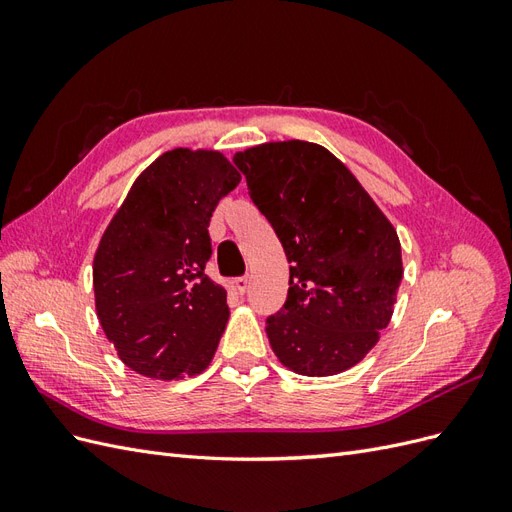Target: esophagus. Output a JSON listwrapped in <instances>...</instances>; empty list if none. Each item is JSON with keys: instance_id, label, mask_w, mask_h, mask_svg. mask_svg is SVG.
<instances>
[{"instance_id": "obj_1", "label": "esophagus", "mask_w": 512, "mask_h": 512, "mask_svg": "<svg viewBox=\"0 0 512 512\" xmlns=\"http://www.w3.org/2000/svg\"><path fill=\"white\" fill-rule=\"evenodd\" d=\"M232 290H235L237 294H243L247 290V277L245 275L243 277H235V280H232Z\"/></svg>"}]
</instances>
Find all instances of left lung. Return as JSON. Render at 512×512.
<instances>
[{"label":"left lung","instance_id":"1","mask_svg":"<svg viewBox=\"0 0 512 512\" xmlns=\"http://www.w3.org/2000/svg\"><path fill=\"white\" fill-rule=\"evenodd\" d=\"M232 160L290 262L286 303L267 320L277 361L309 378L359 365L389 327L404 277L395 226L327 147L292 138Z\"/></svg>","mask_w":512,"mask_h":512}]
</instances>
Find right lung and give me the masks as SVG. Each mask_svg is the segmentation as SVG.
<instances>
[{"label":"right lung","instance_id":"right-lung-1","mask_svg":"<svg viewBox=\"0 0 512 512\" xmlns=\"http://www.w3.org/2000/svg\"><path fill=\"white\" fill-rule=\"evenodd\" d=\"M241 173L215 149H170L136 177L94 256L100 327L136 374L183 380L209 367L228 322L209 280V222Z\"/></svg>","mask_w":512,"mask_h":512}]
</instances>
